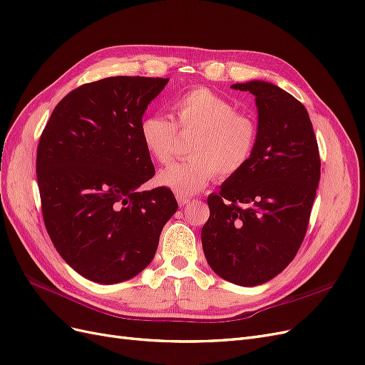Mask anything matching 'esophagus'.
Instances as JSON below:
<instances>
[{
    "instance_id": "esophagus-1",
    "label": "esophagus",
    "mask_w": 365,
    "mask_h": 365,
    "mask_svg": "<svg viewBox=\"0 0 365 365\" xmlns=\"http://www.w3.org/2000/svg\"><path fill=\"white\" fill-rule=\"evenodd\" d=\"M178 201H179L180 206H187V205L191 203V198L183 197V195H178Z\"/></svg>"
}]
</instances>
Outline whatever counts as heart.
Listing matches in <instances>:
<instances>
[{
    "instance_id": "b5f03b06",
    "label": "heart",
    "mask_w": 365,
    "mask_h": 365,
    "mask_svg": "<svg viewBox=\"0 0 365 365\" xmlns=\"http://www.w3.org/2000/svg\"><path fill=\"white\" fill-rule=\"evenodd\" d=\"M174 121L152 114L140 125L141 141L147 153L159 164H168L178 148L179 132L194 133L187 158L164 168L158 180L175 194L187 197L200 192L218 175L235 178L251 160L259 141V125L250 114L215 91L198 87L186 91L171 106Z\"/></svg>"
}]
</instances>
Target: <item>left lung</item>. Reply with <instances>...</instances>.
I'll return each instance as SVG.
<instances>
[{
	"label": "left lung",
	"mask_w": 365,
	"mask_h": 365,
	"mask_svg": "<svg viewBox=\"0 0 365 365\" xmlns=\"http://www.w3.org/2000/svg\"><path fill=\"white\" fill-rule=\"evenodd\" d=\"M232 88L255 96L259 141L248 165L210 194L201 244L212 271L237 286L272 279L294 259L320 180L312 120L290 93L250 81Z\"/></svg>",
	"instance_id": "1"
}]
</instances>
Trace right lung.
I'll return each mask as SVG.
<instances>
[{
	"instance_id": "add662e5",
	"label": "right lung",
	"mask_w": 365,
	"mask_h": 365,
	"mask_svg": "<svg viewBox=\"0 0 365 365\" xmlns=\"http://www.w3.org/2000/svg\"><path fill=\"white\" fill-rule=\"evenodd\" d=\"M168 78L111 76L58 102L40 135L36 173L48 235L84 278L115 284L153 260L178 210L171 190L138 187L155 175L140 135Z\"/></svg>"
}]
</instances>
